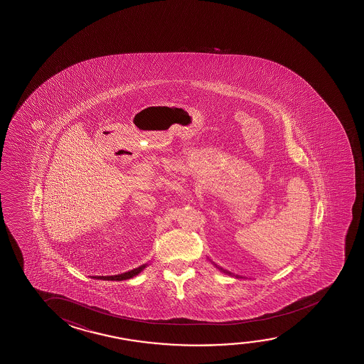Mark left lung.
<instances>
[{
	"instance_id": "8db88e82",
	"label": "left lung",
	"mask_w": 364,
	"mask_h": 364,
	"mask_svg": "<svg viewBox=\"0 0 364 364\" xmlns=\"http://www.w3.org/2000/svg\"><path fill=\"white\" fill-rule=\"evenodd\" d=\"M215 266H216V267H218V269H220V270H221V272H225V274H228V275H232V274H231V272H228V270H223V267H220V266L216 265V264H215ZM236 277H239V275H236Z\"/></svg>"
}]
</instances>
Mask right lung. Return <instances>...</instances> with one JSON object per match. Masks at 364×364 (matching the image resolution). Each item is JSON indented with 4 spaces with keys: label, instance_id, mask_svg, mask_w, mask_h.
Listing matches in <instances>:
<instances>
[{
    "label": "right lung",
    "instance_id": "right-lung-1",
    "mask_svg": "<svg viewBox=\"0 0 364 364\" xmlns=\"http://www.w3.org/2000/svg\"><path fill=\"white\" fill-rule=\"evenodd\" d=\"M146 267V264H144V265L133 269L131 272H123V274H118V275H112V277H92V279H97V280H108V282L109 280H110V282H122V280H127V279L136 277V275H138L139 272H143Z\"/></svg>",
    "mask_w": 364,
    "mask_h": 364
}]
</instances>
